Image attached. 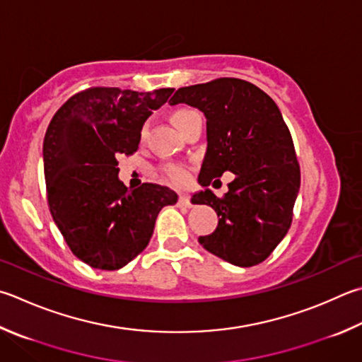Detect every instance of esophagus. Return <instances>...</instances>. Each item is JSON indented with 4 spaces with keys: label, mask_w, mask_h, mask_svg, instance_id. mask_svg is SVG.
<instances>
[{
    "label": "esophagus",
    "mask_w": 362,
    "mask_h": 362,
    "mask_svg": "<svg viewBox=\"0 0 362 362\" xmlns=\"http://www.w3.org/2000/svg\"><path fill=\"white\" fill-rule=\"evenodd\" d=\"M179 206H182V207H192V201H189V198L187 194H180L179 196Z\"/></svg>",
    "instance_id": "obj_1"
}]
</instances>
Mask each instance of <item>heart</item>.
Wrapping results in <instances>:
<instances>
[{"mask_svg": "<svg viewBox=\"0 0 362 362\" xmlns=\"http://www.w3.org/2000/svg\"><path fill=\"white\" fill-rule=\"evenodd\" d=\"M199 114L196 112V110L193 109H187V107H182V109H177L173 112V115H170V118H173V123L177 127V129L180 131V133H183V129H185L189 122L193 120L194 117H198ZM147 129H148V122H146L142 124L141 128V139H144L147 134ZM163 175L164 179H166L169 183H173V185H185V183L188 182V169L185 164H180V163H168L164 164L163 166Z\"/></svg>", "mask_w": 362, "mask_h": 362, "instance_id": "b5f03b06", "label": "heart"}]
</instances>
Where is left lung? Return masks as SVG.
Masks as SVG:
<instances>
[{"label": "left lung", "instance_id": "left-lung-1", "mask_svg": "<svg viewBox=\"0 0 362 362\" xmlns=\"http://www.w3.org/2000/svg\"><path fill=\"white\" fill-rule=\"evenodd\" d=\"M179 103L198 107L207 118L201 185L209 187L226 170L235 175L221 198L209 188L193 196L194 204H207L220 216L215 231L201 235L199 244L234 266L259 264L293 221L300 169L290 129L272 98L242 78L182 87L169 100L170 106Z\"/></svg>", "mask_w": 362, "mask_h": 362}]
</instances>
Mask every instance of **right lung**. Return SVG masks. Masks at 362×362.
Returning <instances> with one entry per match:
<instances>
[{
  "label": "right lung",
  "instance_id": "1",
  "mask_svg": "<svg viewBox=\"0 0 362 362\" xmlns=\"http://www.w3.org/2000/svg\"><path fill=\"white\" fill-rule=\"evenodd\" d=\"M174 88L155 91L91 87L57 110L44 137V175L55 225L71 252L88 266L117 271L148 245L168 187L142 183L131 192L118 180L120 155H133L141 128Z\"/></svg>",
  "mask_w": 362,
  "mask_h": 362
}]
</instances>
